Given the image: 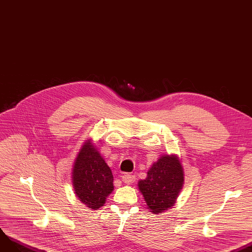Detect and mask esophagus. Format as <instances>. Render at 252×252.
<instances>
[{"label": "esophagus", "mask_w": 252, "mask_h": 252, "mask_svg": "<svg viewBox=\"0 0 252 252\" xmlns=\"http://www.w3.org/2000/svg\"><path fill=\"white\" fill-rule=\"evenodd\" d=\"M122 181L127 185H132L135 181V175L131 174V173H125L122 176Z\"/></svg>", "instance_id": "esophagus-1"}]
</instances>
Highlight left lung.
Returning a JSON list of instances; mask_svg holds the SVG:
<instances>
[{
	"label": "left lung",
	"mask_w": 252,
	"mask_h": 252,
	"mask_svg": "<svg viewBox=\"0 0 252 252\" xmlns=\"http://www.w3.org/2000/svg\"><path fill=\"white\" fill-rule=\"evenodd\" d=\"M184 185V169L175 156H164L154 163L138 189L151 212L159 214L170 209Z\"/></svg>",
	"instance_id": "1"
}]
</instances>
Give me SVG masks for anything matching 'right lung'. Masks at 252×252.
I'll return each instance as SVG.
<instances>
[{"instance_id": "add662e5", "label": "right lung", "mask_w": 252, "mask_h": 252, "mask_svg": "<svg viewBox=\"0 0 252 252\" xmlns=\"http://www.w3.org/2000/svg\"><path fill=\"white\" fill-rule=\"evenodd\" d=\"M113 182L112 170L96 148L90 140L84 143L73 169L74 189L80 201L91 209L103 206L114 189Z\"/></svg>"}]
</instances>
